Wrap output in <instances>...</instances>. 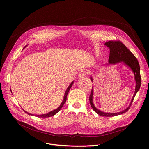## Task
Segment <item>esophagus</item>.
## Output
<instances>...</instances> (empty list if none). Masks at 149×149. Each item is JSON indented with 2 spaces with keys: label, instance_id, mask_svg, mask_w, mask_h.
Returning <instances> with one entry per match:
<instances>
[{
  "label": "esophagus",
  "instance_id": "obj_1",
  "mask_svg": "<svg viewBox=\"0 0 149 149\" xmlns=\"http://www.w3.org/2000/svg\"><path fill=\"white\" fill-rule=\"evenodd\" d=\"M88 74V72L86 71V70H81V72H80L79 74V77H83L85 75H86Z\"/></svg>",
  "mask_w": 149,
  "mask_h": 149
}]
</instances>
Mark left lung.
I'll return each mask as SVG.
<instances>
[{
  "instance_id": "obj_1",
  "label": "left lung",
  "mask_w": 149,
  "mask_h": 149,
  "mask_svg": "<svg viewBox=\"0 0 149 149\" xmlns=\"http://www.w3.org/2000/svg\"><path fill=\"white\" fill-rule=\"evenodd\" d=\"M107 47L110 49V54H109V64H116L120 62H123L127 66L129 67L132 70L135 75V80L136 81V87L134 95L132 97L131 102L127 108L125 110L117 112V113H106L98 110L95 107L93 103V87L91 91V95L89 96V101L90 104L97 113L102 116H114L116 115H121L126 113L130 109L132 103L133 102L137 92L139 91L141 86V75H140V67L139 65V62L135 56L133 54L131 51L127 49V47L125 46L121 41L120 40H111L105 43ZM109 65V64H108ZM91 81H93L92 77H91Z\"/></svg>"
}]
</instances>
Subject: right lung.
<instances>
[{"label":"right lung","mask_w":149,"mask_h":149,"mask_svg":"<svg viewBox=\"0 0 149 149\" xmlns=\"http://www.w3.org/2000/svg\"><path fill=\"white\" fill-rule=\"evenodd\" d=\"M26 46H25V48ZM73 83H74V81H72L71 83H70V85L69 86V87L67 88V89H66V92H65V93L63 100V101H62V103H61V105H60V106L57 109H55V110H54V111H51V112H49V113H46V114H42V115H36V116H37V117H39V118H48V117H50V116H54V115H56L57 113H58V112L60 111V109L62 108V107L63 106L64 104L65 103L66 101V99H67V95H68V92H69V90H70V88L72 87V85L73 84ZM23 111H24V110H23ZM25 111V113H26L27 114H28V115H34L33 114L29 113H28V112H26L25 111Z\"/></svg>","instance_id":"obj_1"}]
</instances>
